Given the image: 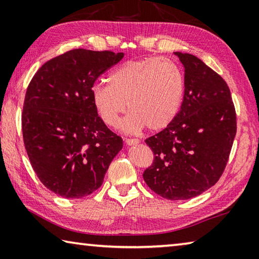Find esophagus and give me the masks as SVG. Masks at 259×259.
<instances>
[{"instance_id": "1", "label": "esophagus", "mask_w": 259, "mask_h": 259, "mask_svg": "<svg viewBox=\"0 0 259 259\" xmlns=\"http://www.w3.org/2000/svg\"><path fill=\"white\" fill-rule=\"evenodd\" d=\"M125 144L128 146H134V145H137V144H139V140L138 139H126Z\"/></svg>"}]
</instances>
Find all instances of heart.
I'll return each mask as SVG.
<instances>
[{"mask_svg": "<svg viewBox=\"0 0 259 259\" xmlns=\"http://www.w3.org/2000/svg\"><path fill=\"white\" fill-rule=\"evenodd\" d=\"M109 83L93 88V103L100 119L116 126L125 112L123 130L137 133L145 128L159 131L168 126L181 108L184 77L176 63L166 58L129 60L111 73Z\"/></svg>", "mask_w": 259, "mask_h": 259, "instance_id": "heart-1", "label": "heart"}]
</instances>
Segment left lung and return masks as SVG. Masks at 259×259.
<instances>
[{"mask_svg":"<svg viewBox=\"0 0 259 259\" xmlns=\"http://www.w3.org/2000/svg\"><path fill=\"white\" fill-rule=\"evenodd\" d=\"M174 54L185 72L184 99L171 123L145 140L154 161L143 177L162 198L188 200L221 178L236 134V115L221 75L198 57Z\"/></svg>","mask_w":259,"mask_h":259,"instance_id":"left-lung-1","label":"left lung"}]
</instances>
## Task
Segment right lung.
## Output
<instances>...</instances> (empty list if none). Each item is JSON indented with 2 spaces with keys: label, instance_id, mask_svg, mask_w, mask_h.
I'll list each match as a JSON object with an SVG mask.
<instances>
[{
  "label": "right lung",
  "instance_id": "add662e5",
  "mask_svg": "<svg viewBox=\"0 0 259 259\" xmlns=\"http://www.w3.org/2000/svg\"><path fill=\"white\" fill-rule=\"evenodd\" d=\"M124 54L74 49L51 59L27 88L21 126L30 164L43 185L66 199L102 186L123 140L93 103L97 78Z\"/></svg>",
  "mask_w": 259,
  "mask_h": 259
}]
</instances>
